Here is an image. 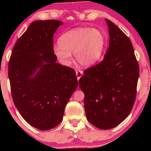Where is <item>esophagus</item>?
Segmentation results:
<instances>
[{"instance_id":"34e87169","label":"esophagus","mask_w":151,"mask_h":151,"mask_svg":"<svg viewBox=\"0 0 151 151\" xmlns=\"http://www.w3.org/2000/svg\"><path fill=\"white\" fill-rule=\"evenodd\" d=\"M76 76H77V79L79 80L80 78L82 76V74H83V72L80 70H76Z\"/></svg>"}]
</instances>
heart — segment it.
I'll list each match as a JSON object with an SVG mask.
<instances>
[{"instance_id": "1", "label": "heart", "mask_w": 151, "mask_h": 151, "mask_svg": "<svg viewBox=\"0 0 151 151\" xmlns=\"http://www.w3.org/2000/svg\"><path fill=\"white\" fill-rule=\"evenodd\" d=\"M58 45L53 46V53L63 65H69L71 52L77 63L83 67L94 65L102 55L106 39L101 31L80 27L65 32L59 38Z\"/></svg>"}]
</instances>
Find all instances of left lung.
Returning <instances> with one entry per match:
<instances>
[{
    "label": "left lung",
    "mask_w": 151,
    "mask_h": 151,
    "mask_svg": "<svg viewBox=\"0 0 151 151\" xmlns=\"http://www.w3.org/2000/svg\"><path fill=\"white\" fill-rule=\"evenodd\" d=\"M106 21L110 40L104 58L84 70L79 80L86 118L104 130L117 127L131 113L139 75L131 41L112 21Z\"/></svg>",
    "instance_id": "obj_1"
}]
</instances>
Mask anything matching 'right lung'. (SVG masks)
<instances>
[{
	"label": "right lung",
	"mask_w": 151,
	"mask_h": 151,
	"mask_svg": "<svg viewBox=\"0 0 151 151\" xmlns=\"http://www.w3.org/2000/svg\"><path fill=\"white\" fill-rule=\"evenodd\" d=\"M63 24L55 20L32 22L14 45L8 65L14 104L27 122L42 131L61 122L78 86L75 70L56 63L53 53V35Z\"/></svg>",
	"instance_id": "right-lung-1"
}]
</instances>
